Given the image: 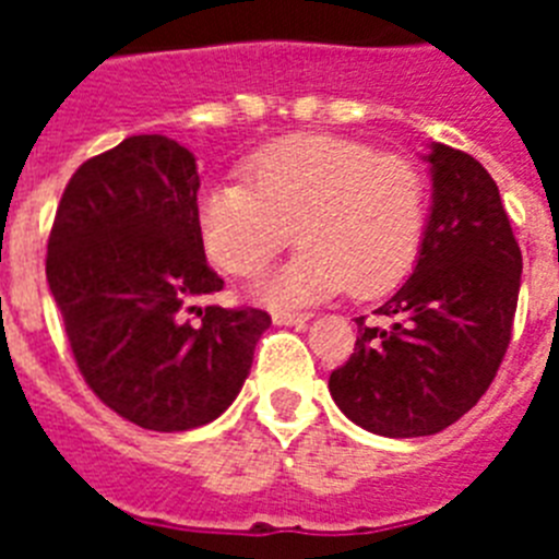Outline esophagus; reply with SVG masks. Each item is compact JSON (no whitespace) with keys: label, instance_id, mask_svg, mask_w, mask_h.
Wrapping results in <instances>:
<instances>
[{"label":"esophagus","instance_id":"1","mask_svg":"<svg viewBox=\"0 0 559 559\" xmlns=\"http://www.w3.org/2000/svg\"><path fill=\"white\" fill-rule=\"evenodd\" d=\"M274 324H285V328H305L310 316L308 313H290V310H274L271 313Z\"/></svg>","mask_w":559,"mask_h":559}]
</instances>
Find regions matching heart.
Instances as JSON below:
<instances>
[{
    "label": "heart",
    "instance_id": "b5f03b06",
    "mask_svg": "<svg viewBox=\"0 0 559 559\" xmlns=\"http://www.w3.org/2000/svg\"><path fill=\"white\" fill-rule=\"evenodd\" d=\"M243 181L201 192L199 229L212 263L235 276L263 269L296 229L302 249L257 283L269 302H310L347 288L392 290L417 260L426 229L423 173L364 142L310 133L254 153Z\"/></svg>",
    "mask_w": 559,
    "mask_h": 559
}]
</instances>
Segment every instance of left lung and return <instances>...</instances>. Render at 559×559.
<instances>
[{
	"label": "left lung",
	"instance_id": "1",
	"mask_svg": "<svg viewBox=\"0 0 559 559\" xmlns=\"http://www.w3.org/2000/svg\"><path fill=\"white\" fill-rule=\"evenodd\" d=\"M431 212L417 265L330 374L335 406L380 437H431L471 412L510 347L521 249L492 176L471 153L433 142Z\"/></svg>",
	"mask_w": 559,
	"mask_h": 559
}]
</instances>
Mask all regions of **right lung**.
<instances>
[{
  "instance_id": "right-lung-1",
  "label": "right lung",
  "mask_w": 559,
  "mask_h": 559,
  "mask_svg": "<svg viewBox=\"0 0 559 559\" xmlns=\"http://www.w3.org/2000/svg\"><path fill=\"white\" fill-rule=\"evenodd\" d=\"M199 187L185 145L128 136L78 167L49 231L47 283L78 369L111 412L147 431L221 417L271 328L265 310L199 308L224 288L204 254Z\"/></svg>"
}]
</instances>
